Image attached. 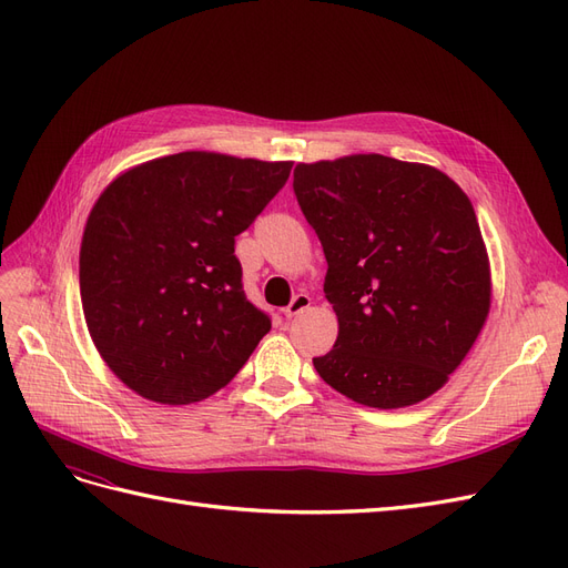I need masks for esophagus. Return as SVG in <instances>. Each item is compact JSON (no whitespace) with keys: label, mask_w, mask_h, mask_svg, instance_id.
<instances>
[{"label":"esophagus","mask_w":568,"mask_h":568,"mask_svg":"<svg viewBox=\"0 0 568 568\" xmlns=\"http://www.w3.org/2000/svg\"><path fill=\"white\" fill-rule=\"evenodd\" d=\"M311 296L307 294H298V296H294V301H291L286 307H284V315L286 317H296V315H301L303 311H307V307H311Z\"/></svg>","instance_id":"1"}]
</instances>
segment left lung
I'll use <instances>...</instances> for the list:
<instances>
[{
	"label": "left lung",
	"mask_w": 568,
	"mask_h": 568,
	"mask_svg": "<svg viewBox=\"0 0 568 568\" xmlns=\"http://www.w3.org/2000/svg\"><path fill=\"white\" fill-rule=\"evenodd\" d=\"M294 192L320 236L338 336L322 379L379 409L445 386L490 313V263L469 196L440 170L353 153L298 163Z\"/></svg>",
	"instance_id": "left-lung-1"
}]
</instances>
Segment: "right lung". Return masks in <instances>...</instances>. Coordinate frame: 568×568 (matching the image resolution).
<instances>
[{"instance_id": "obj_1", "label": "right lung", "mask_w": 568, "mask_h": 568, "mask_svg": "<svg viewBox=\"0 0 568 568\" xmlns=\"http://www.w3.org/2000/svg\"><path fill=\"white\" fill-rule=\"evenodd\" d=\"M291 165L182 151L125 170L101 192L82 232V313L99 355L136 395L161 405L209 398L270 332L242 288L234 236Z\"/></svg>"}]
</instances>
